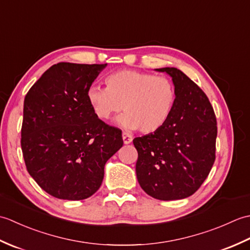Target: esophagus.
Instances as JSON below:
<instances>
[{
    "instance_id": "1",
    "label": "esophagus",
    "mask_w": 250,
    "mask_h": 250,
    "mask_svg": "<svg viewBox=\"0 0 250 250\" xmlns=\"http://www.w3.org/2000/svg\"><path fill=\"white\" fill-rule=\"evenodd\" d=\"M122 140H124V143L125 145H128V144H130V143L132 142V136H131V134H129V133H126V132H124V133H122Z\"/></svg>"
}]
</instances>
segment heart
<instances>
[{"label":"heart","instance_id":"obj_1","mask_svg":"<svg viewBox=\"0 0 250 250\" xmlns=\"http://www.w3.org/2000/svg\"><path fill=\"white\" fill-rule=\"evenodd\" d=\"M107 88L91 86L87 99L99 119L107 121L124 108L118 124L128 130L151 134L171 118L177 103V89L171 78L135 70L111 73Z\"/></svg>","mask_w":250,"mask_h":250}]
</instances>
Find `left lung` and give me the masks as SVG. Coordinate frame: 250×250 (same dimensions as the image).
Returning a JSON list of instances; mask_svg holds the SVG:
<instances>
[{"instance_id": "1", "label": "left lung", "mask_w": 250, "mask_h": 250, "mask_svg": "<svg viewBox=\"0 0 250 250\" xmlns=\"http://www.w3.org/2000/svg\"><path fill=\"white\" fill-rule=\"evenodd\" d=\"M172 77L177 103L167 124L156 133L135 137L136 176L152 198H188L208 176L215 162L217 120L208 98L176 67L157 68Z\"/></svg>"}]
</instances>
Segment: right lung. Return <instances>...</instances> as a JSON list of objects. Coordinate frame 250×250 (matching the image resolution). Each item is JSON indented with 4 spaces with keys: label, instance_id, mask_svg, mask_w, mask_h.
<instances>
[{
    "label": "right lung",
    "instance_id": "add662e5",
    "mask_svg": "<svg viewBox=\"0 0 250 250\" xmlns=\"http://www.w3.org/2000/svg\"><path fill=\"white\" fill-rule=\"evenodd\" d=\"M105 66L60 62L24 98L25 167L55 198L79 201L97 192L106 161L124 145L121 130L99 119L87 99L88 88Z\"/></svg>",
    "mask_w": 250,
    "mask_h": 250
}]
</instances>
